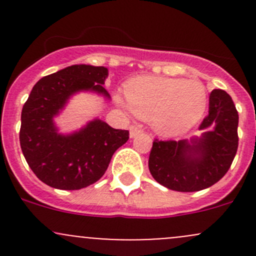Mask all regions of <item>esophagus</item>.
I'll return each instance as SVG.
<instances>
[{"label": "esophagus", "instance_id": "obj_1", "mask_svg": "<svg viewBox=\"0 0 256 256\" xmlns=\"http://www.w3.org/2000/svg\"><path fill=\"white\" fill-rule=\"evenodd\" d=\"M142 132V128H141V126L138 125H131L130 126V136L131 138H135L136 135H138V134Z\"/></svg>", "mask_w": 256, "mask_h": 256}]
</instances>
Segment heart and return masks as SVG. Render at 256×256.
<instances>
[{
	"label": "heart",
	"instance_id": "1",
	"mask_svg": "<svg viewBox=\"0 0 256 256\" xmlns=\"http://www.w3.org/2000/svg\"><path fill=\"white\" fill-rule=\"evenodd\" d=\"M128 109L164 136H177L202 118L208 102L200 80L138 76L125 85Z\"/></svg>",
	"mask_w": 256,
	"mask_h": 256
}]
</instances>
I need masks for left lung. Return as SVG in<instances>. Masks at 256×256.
Here are the masks:
<instances>
[{
	"instance_id": "8db88e82",
	"label": "left lung",
	"mask_w": 256,
	"mask_h": 256,
	"mask_svg": "<svg viewBox=\"0 0 256 256\" xmlns=\"http://www.w3.org/2000/svg\"><path fill=\"white\" fill-rule=\"evenodd\" d=\"M239 115L230 95L214 89L209 112L200 125V138L162 141L154 138L148 157L152 177L168 190L197 192L206 190L230 168L238 150Z\"/></svg>"
}]
</instances>
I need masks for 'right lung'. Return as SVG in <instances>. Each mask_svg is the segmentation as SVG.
<instances>
[{"instance_id":"1","label":"right lung","mask_w":256,"mask_h":256,"mask_svg":"<svg viewBox=\"0 0 256 256\" xmlns=\"http://www.w3.org/2000/svg\"><path fill=\"white\" fill-rule=\"evenodd\" d=\"M104 66L79 64L44 76L33 86L20 115V144L28 166L56 190H82L104 176L114 152L128 140V130L90 121L72 135L56 132L53 118L74 92L92 90L110 98L102 86Z\"/></svg>"}]
</instances>
